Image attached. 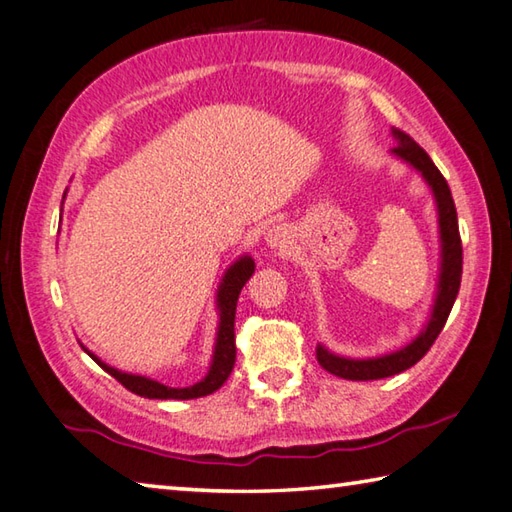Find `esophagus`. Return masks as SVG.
Segmentation results:
<instances>
[{"label":"esophagus","instance_id":"34e87169","mask_svg":"<svg viewBox=\"0 0 512 512\" xmlns=\"http://www.w3.org/2000/svg\"><path fill=\"white\" fill-rule=\"evenodd\" d=\"M266 244L271 248H280L284 250L288 244H291V235H288V230L277 226V228H271L266 232Z\"/></svg>","mask_w":512,"mask_h":512}]
</instances>
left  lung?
<instances>
[{
  "label": "left lung",
  "mask_w": 512,
  "mask_h": 512,
  "mask_svg": "<svg viewBox=\"0 0 512 512\" xmlns=\"http://www.w3.org/2000/svg\"><path fill=\"white\" fill-rule=\"evenodd\" d=\"M392 136L396 141V147L389 150V154L396 156L398 161H403L421 174V179L427 183L434 206H436V224H439V275H436V288H434V300L432 309L423 329L418 331V336L407 342L405 347L383 353V356L374 358H347L338 356V353L329 351L324 345H318L315 356L322 369H327L329 374L340 376L345 380H378L387 378L401 371L410 369L421 360L434 340L439 338L441 329L445 327V320L452 311V304L457 300L459 286H461V264H463V248L459 237V221H457V208H454L452 192L448 188V181L443 179L439 167L432 163L430 156L421 145H416L410 136L401 129H392Z\"/></svg>",
  "instance_id": "1"
}]
</instances>
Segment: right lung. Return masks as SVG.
Here are the masks:
<instances>
[{"label": "right lung", "mask_w": 512, "mask_h": 512, "mask_svg": "<svg viewBox=\"0 0 512 512\" xmlns=\"http://www.w3.org/2000/svg\"><path fill=\"white\" fill-rule=\"evenodd\" d=\"M253 273H255V259L250 255H241L226 268L224 277H221V282L217 286V300H215L219 324H217V338H215V349H212L210 369H208V374L199 380V383H194L190 387H167L154 378L127 374V371H120L116 367L107 365V362H102L96 353H91L85 345H80V347L85 349L89 353V358L96 360L98 365L107 371V374L114 376L120 385H125L129 392H134L143 398H161V401H170V398H174V401H190V398L208 396L212 392H217V389L226 383L232 367H235L237 300H239L241 288L246 286V282L250 280V275Z\"/></svg>", "instance_id": "obj_1"}]
</instances>
